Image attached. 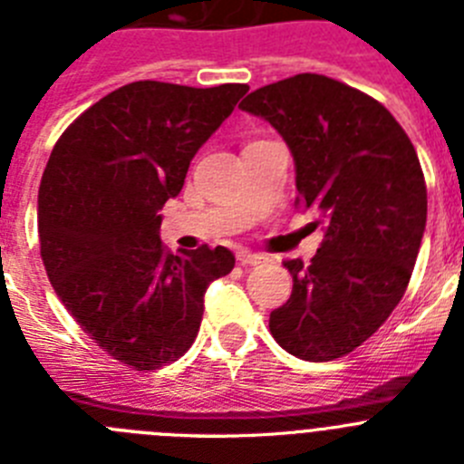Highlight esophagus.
<instances>
[{"mask_svg":"<svg viewBox=\"0 0 464 464\" xmlns=\"http://www.w3.org/2000/svg\"><path fill=\"white\" fill-rule=\"evenodd\" d=\"M237 261H240L242 266H256V263L266 261V256H261V254L247 252V249H242V252H237Z\"/></svg>","mask_w":464,"mask_h":464,"instance_id":"34e87169","label":"esophagus"}]
</instances>
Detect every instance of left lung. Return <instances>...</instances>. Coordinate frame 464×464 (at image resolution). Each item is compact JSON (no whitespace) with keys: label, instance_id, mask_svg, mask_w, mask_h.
<instances>
[{"label":"left lung","instance_id":"8db88e82","mask_svg":"<svg viewBox=\"0 0 464 464\" xmlns=\"http://www.w3.org/2000/svg\"><path fill=\"white\" fill-rule=\"evenodd\" d=\"M240 108L289 145L294 206L325 227L310 266L294 275L291 298L270 312V333L303 361L353 352L404 295L428 217L416 150L379 102L319 73L258 87Z\"/></svg>","mask_w":464,"mask_h":464}]
</instances>
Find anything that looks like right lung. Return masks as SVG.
<instances>
[{
    "label": "right lung",
    "mask_w": 464,
    "mask_h": 464,
    "mask_svg": "<svg viewBox=\"0 0 464 464\" xmlns=\"http://www.w3.org/2000/svg\"><path fill=\"white\" fill-rule=\"evenodd\" d=\"M247 90L129 82L53 148L39 187L44 266L78 325L124 365L180 358L201 328L208 286L236 266L227 247L166 252L160 210Z\"/></svg>",
    "instance_id": "1"
}]
</instances>
